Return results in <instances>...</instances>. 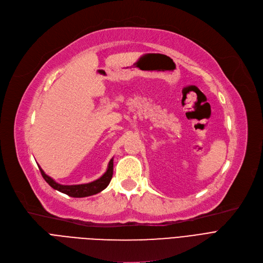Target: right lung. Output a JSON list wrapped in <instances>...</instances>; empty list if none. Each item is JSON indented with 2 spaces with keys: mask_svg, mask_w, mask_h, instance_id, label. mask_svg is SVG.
Segmentation results:
<instances>
[{
  "mask_svg": "<svg viewBox=\"0 0 263 263\" xmlns=\"http://www.w3.org/2000/svg\"><path fill=\"white\" fill-rule=\"evenodd\" d=\"M113 164H114L113 159H110V161L108 162L106 172L99 179H97V180L89 183H85V184H76V185H63L55 182L51 177L45 174V172L41 170L40 166L38 167L41 173V176L44 177L46 182L54 190H58L70 197H87V196L95 195L97 193H100L109 184L110 179L113 177Z\"/></svg>",
  "mask_w": 263,
  "mask_h": 263,
  "instance_id": "add662e5",
  "label": "right lung"
}]
</instances>
